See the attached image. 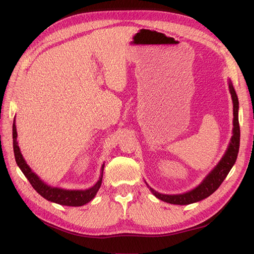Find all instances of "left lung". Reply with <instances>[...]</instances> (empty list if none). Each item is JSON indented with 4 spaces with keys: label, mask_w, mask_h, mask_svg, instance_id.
<instances>
[{
    "label": "left lung",
    "mask_w": 254,
    "mask_h": 254,
    "mask_svg": "<svg viewBox=\"0 0 254 254\" xmlns=\"http://www.w3.org/2000/svg\"><path fill=\"white\" fill-rule=\"evenodd\" d=\"M229 91L232 97L233 102V130H232V136L230 140L228 148L222 156L217 165L215 166L213 170L205 176V178L200 182L199 186L195 189L186 191L183 194H176V195H167V194H161L158 193L157 190L150 188L147 183L146 186L151 190V193L155 195L160 200H162L167 203L172 204H190L197 201H200L202 199H205L212 195L215 190H216L220 184L226 179L227 175L231 171L233 167L236 158L238 149H240V137H241V130H240V123H238V98L236 95V92L234 90L233 84L231 80L229 79Z\"/></svg>",
    "instance_id": "left-lung-1"
}]
</instances>
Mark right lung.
Masks as SVG:
<instances>
[{
    "mask_svg": "<svg viewBox=\"0 0 254 254\" xmlns=\"http://www.w3.org/2000/svg\"><path fill=\"white\" fill-rule=\"evenodd\" d=\"M16 117H14V121L12 124V139H13V152L14 158H16V162L22 173L32 184V187L37 190L38 194H40L43 198L47 199L49 201L55 202L61 205H67V206H81L83 204L88 203L91 201L96 195L99 188L102 186L103 180V173H104V166L102 165L101 168V176H99L98 181L94 184L93 187H91L87 190H66L49 186L40 179V177L38 176L35 172H33L32 168L26 163L25 159L23 158L21 150L19 148L18 141H17V127H16Z\"/></svg>",
    "mask_w": 254,
    "mask_h": 254,
    "instance_id": "right-lung-1",
    "label": "right lung"
}]
</instances>
